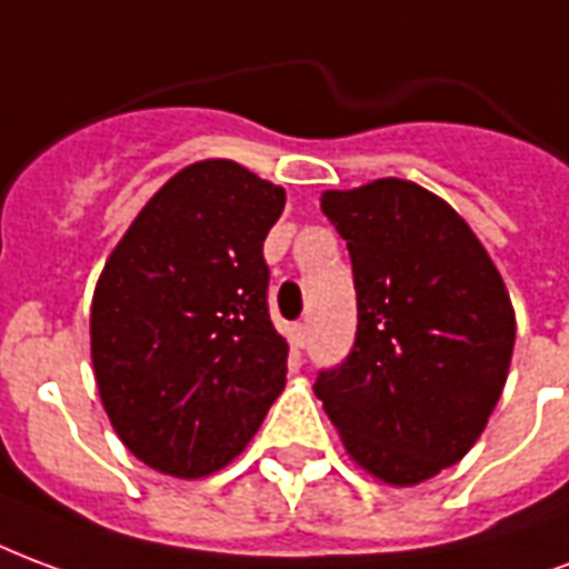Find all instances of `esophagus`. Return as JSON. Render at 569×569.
Masks as SVG:
<instances>
[{"instance_id":"1","label":"esophagus","mask_w":569,"mask_h":569,"mask_svg":"<svg viewBox=\"0 0 569 569\" xmlns=\"http://www.w3.org/2000/svg\"><path fill=\"white\" fill-rule=\"evenodd\" d=\"M306 333H309V327L306 325L290 327V342H293V348H306Z\"/></svg>"}]
</instances>
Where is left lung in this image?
Returning <instances> with one entry per match:
<instances>
[{"mask_svg":"<svg viewBox=\"0 0 569 569\" xmlns=\"http://www.w3.org/2000/svg\"><path fill=\"white\" fill-rule=\"evenodd\" d=\"M348 242L358 333L315 393L351 458L418 485L482 437L506 385L516 312L500 272L446 199L400 178L321 197Z\"/></svg>","mask_w":569,"mask_h":569,"instance_id":"left-lung-1","label":"left lung"}]
</instances>
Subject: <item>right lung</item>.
Returning <instances> with one entry per match:
<instances>
[{
    "mask_svg": "<svg viewBox=\"0 0 569 569\" xmlns=\"http://www.w3.org/2000/svg\"><path fill=\"white\" fill-rule=\"evenodd\" d=\"M284 190L233 160L166 181L102 269L90 309L99 397L153 470H221L284 391L288 342L269 321L263 239Z\"/></svg>",
    "mask_w": 569,
    "mask_h": 569,
    "instance_id": "add662e5",
    "label": "right lung"
}]
</instances>
